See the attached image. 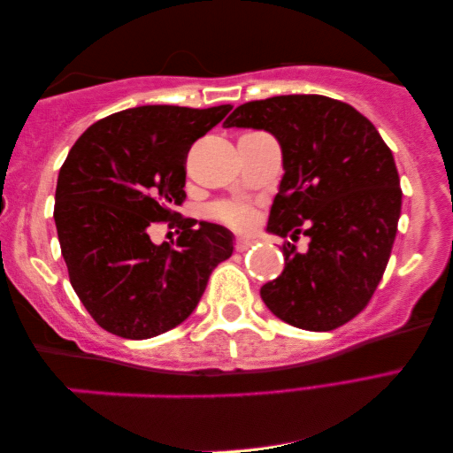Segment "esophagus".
I'll return each mask as SVG.
<instances>
[{"mask_svg": "<svg viewBox=\"0 0 453 453\" xmlns=\"http://www.w3.org/2000/svg\"><path fill=\"white\" fill-rule=\"evenodd\" d=\"M250 247H253V241H249V239H236V242H234V249L239 250V253H244V250H249Z\"/></svg>", "mask_w": 453, "mask_h": 453, "instance_id": "34e87169", "label": "esophagus"}]
</instances>
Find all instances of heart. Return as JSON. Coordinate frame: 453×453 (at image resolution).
Listing matches in <instances>:
<instances>
[{"label": "heart", "instance_id": "obj_1", "mask_svg": "<svg viewBox=\"0 0 453 453\" xmlns=\"http://www.w3.org/2000/svg\"><path fill=\"white\" fill-rule=\"evenodd\" d=\"M212 217L233 228H247L253 222V211L241 203H220L212 206Z\"/></svg>", "mask_w": 453, "mask_h": 453}]
</instances>
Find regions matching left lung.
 <instances>
[{"instance_id": "8db88e82", "label": "left lung", "mask_w": 453, "mask_h": 453, "mask_svg": "<svg viewBox=\"0 0 453 453\" xmlns=\"http://www.w3.org/2000/svg\"><path fill=\"white\" fill-rule=\"evenodd\" d=\"M266 130L283 152V180L266 231L309 236L283 244L285 269L263 285L265 305L293 327L337 329L367 307L388 266L402 188L394 154L349 104L317 94L247 102L225 128Z\"/></svg>"}]
</instances>
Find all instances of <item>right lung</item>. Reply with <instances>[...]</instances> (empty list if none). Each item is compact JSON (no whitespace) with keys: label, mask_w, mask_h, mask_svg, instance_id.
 I'll return each instance as SVG.
<instances>
[{"label":"right lung","mask_w":453,"mask_h":453,"mask_svg":"<svg viewBox=\"0 0 453 453\" xmlns=\"http://www.w3.org/2000/svg\"><path fill=\"white\" fill-rule=\"evenodd\" d=\"M138 106L92 124L59 168L54 220L70 283L96 323L124 339H150L196 309L233 233L174 212L187 198V154L231 112ZM168 221L174 250L150 231Z\"/></svg>","instance_id":"right-lung-1"}]
</instances>
